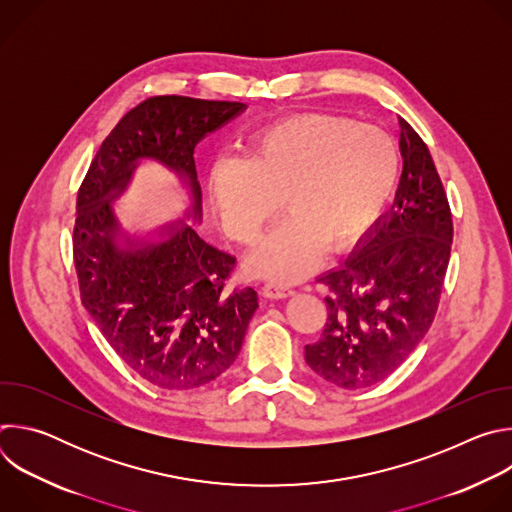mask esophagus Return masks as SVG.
Wrapping results in <instances>:
<instances>
[{
  "label": "esophagus",
  "instance_id": "34e87169",
  "mask_svg": "<svg viewBox=\"0 0 512 512\" xmlns=\"http://www.w3.org/2000/svg\"><path fill=\"white\" fill-rule=\"evenodd\" d=\"M261 291L265 298H275V300L294 296V287H291L289 283H283V281H267Z\"/></svg>",
  "mask_w": 512,
  "mask_h": 512
}]
</instances>
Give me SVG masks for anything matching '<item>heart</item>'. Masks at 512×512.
<instances>
[{
	"mask_svg": "<svg viewBox=\"0 0 512 512\" xmlns=\"http://www.w3.org/2000/svg\"><path fill=\"white\" fill-rule=\"evenodd\" d=\"M401 174L397 139L383 127L298 115L263 127L243 164H218L210 198L225 231L253 243L279 200L289 216L251 253L255 275L308 273L326 251L358 243L379 221Z\"/></svg>",
	"mask_w": 512,
	"mask_h": 512,
	"instance_id": "b5f03b06",
	"label": "heart"
}]
</instances>
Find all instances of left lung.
<instances>
[{
    "instance_id": "1",
    "label": "left lung",
    "mask_w": 512,
    "mask_h": 512,
    "mask_svg": "<svg viewBox=\"0 0 512 512\" xmlns=\"http://www.w3.org/2000/svg\"><path fill=\"white\" fill-rule=\"evenodd\" d=\"M401 125L403 174L391 212L350 257L320 275L328 287L322 338L308 344V367L340 389L385 381L417 348L440 304L454 225L448 196L417 131Z\"/></svg>"
}]
</instances>
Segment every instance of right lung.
I'll list each match as a JSON object with an SVG mask.
<instances>
[{
    "label": "right lung",
    "mask_w": 512,
    "mask_h": 512,
    "mask_svg": "<svg viewBox=\"0 0 512 512\" xmlns=\"http://www.w3.org/2000/svg\"><path fill=\"white\" fill-rule=\"evenodd\" d=\"M243 103L180 95L150 97L105 137L79 188L72 253L81 300L107 342L148 383L190 391L212 383L235 362L257 304L253 287L229 289L235 257L172 223L162 241L129 237L111 202L141 160L172 170L188 188V216L202 218L194 148Z\"/></svg>",
    "instance_id": "right-lung-1"
}]
</instances>
